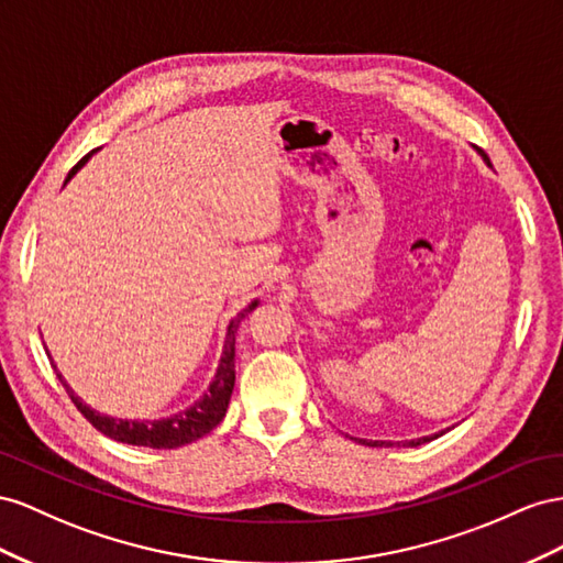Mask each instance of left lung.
Wrapping results in <instances>:
<instances>
[{
  "instance_id": "8db88e82",
  "label": "left lung",
  "mask_w": 563,
  "mask_h": 563,
  "mask_svg": "<svg viewBox=\"0 0 563 563\" xmlns=\"http://www.w3.org/2000/svg\"><path fill=\"white\" fill-rule=\"evenodd\" d=\"M478 155H481V159H484V163L488 165V167H493L490 165V159H488V155L484 153V151H478ZM451 429V427H448ZM448 429H441V431H437V433H431V437H420V439H410V441H365V439H361V443H365V445H371V448H391V445H404V448H417V445H422V443H429V441H433V439H439V437H443V433L448 431Z\"/></svg>"
}]
</instances>
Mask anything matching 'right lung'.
<instances>
[{"label": "right lung", "instance_id": "right-lung-1", "mask_svg": "<svg viewBox=\"0 0 563 563\" xmlns=\"http://www.w3.org/2000/svg\"><path fill=\"white\" fill-rule=\"evenodd\" d=\"M96 151H99V148H96ZM96 151H91L89 155L79 159V163L70 169V174L66 176V184H63V186H68V181L89 163V157ZM256 307H260V299L250 301L247 307L240 311L229 323L227 336H223V349H221L217 373L210 382V387H207V391L198 400H192L188 408L174 412L169 417H157V420H126V417L103 415L99 410H93L91 406H87L85 400L73 391L70 384L66 382V377L58 373L54 358H52V365H54V371H56L60 384L66 387L68 396L73 398V404L77 406V410L82 412L96 429L106 433V437L115 439L120 443H130V445L157 448V451H163V448H165V451H169V448H181V445H188L192 441L207 437V433H210L223 420V417H227V410H229V404H231V394H233V387H235V334H238L240 323H243V318L250 311H254ZM46 353H49V351H46ZM49 356H52V353H49Z\"/></svg>", "mask_w": 563, "mask_h": 563}]
</instances>
